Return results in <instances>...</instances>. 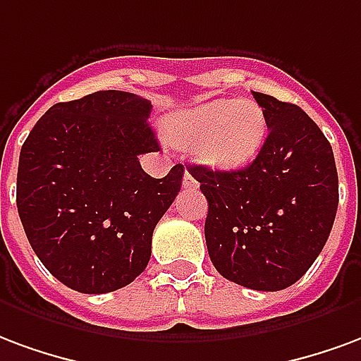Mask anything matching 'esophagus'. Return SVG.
I'll list each match as a JSON object with an SVG mask.
<instances>
[{
  "instance_id": "obj_1",
  "label": "esophagus",
  "mask_w": 361,
  "mask_h": 361,
  "mask_svg": "<svg viewBox=\"0 0 361 361\" xmlns=\"http://www.w3.org/2000/svg\"><path fill=\"white\" fill-rule=\"evenodd\" d=\"M183 186L184 188H196L198 183H196V178L192 177L188 171H184V178H183Z\"/></svg>"
}]
</instances>
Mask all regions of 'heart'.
I'll list each match as a JSON object with an SVG mask.
<instances>
[{
  "mask_svg": "<svg viewBox=\"0 0 361 361\" xmlns=\"http://www.w3.org/2000/svg\"><path fill=\"white\" fill-rule=\"evenodd\" d=\"M267 130L264 109L252 99H215L177 113L167 136L178 148H194L215 169L242 167L262 148Z\"/></svg>",
  "mask_w": 361,
  "mask_h": 361,
  "instance_id": "b5f03b06",
  "label": "heart"
}]
</instances>
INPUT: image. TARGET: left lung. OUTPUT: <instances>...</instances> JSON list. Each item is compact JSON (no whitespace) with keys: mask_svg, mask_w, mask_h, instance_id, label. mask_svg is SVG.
<instances>
[{"mask_svg":"<svg viewBox=\"0 0 361 361\" xmlns=\"http://www.w3.org/2000/svg\"><path fill=\"white\" fill-rule=\"evenodd\" d=\"M267 121L256 159L238 171H188L207 198L206 244L221 275L252 290L294 285L325 246L338 207L333 148L298 105L252 92Z\"/></svg>","mask_w":361,"mask_h":361,"instance_id":"1","label":"left lung"}]
</instances>
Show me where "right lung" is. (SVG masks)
Here are the masks:
<instances>
[{
    "mask_svg": "<svg viewBox=\"0 0 361 361\" xmlns=\"http://www.w3.org/2000/svg\"><path fill=\"white\" fill-rule=\"evenodd\" d=\"M149 113L136 94L94 92L49 107L20 148L18 217L44 267L73 290L130 285L180 190L183 165L154 178L138 161L159 152Z\"/></svg>",
    "mask_w": 361,
    "mask_h": 361,
    "instance_id": "right-lung-1",
    "label": "right lung"
}]
</instances>
